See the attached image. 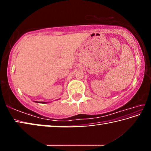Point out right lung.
Wrapping results in <instances>:
<instances>
[{
	"label": "right lung",
	"instance_id": "obj_1",
	"mask_svg": "<svg viewBox=\"0 0 151 151\" xmlns=\"http://www.w3.org/2000/svg\"><path fill=\"white\" fill-rule=\"evenodd\" d=\"M35 103H38L37 101H35ZM39 103H42V104H45V103H48L47 102H39Z\"/></svg>",
	"mask_w": 151,
	"mask_h": 151
}]
</instances>
